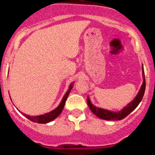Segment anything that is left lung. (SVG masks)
<instances>
[{
	"instance_id": "obj_1",
	"label": "left lung",
	"mask_w": 155,
	"mask_h": 155,
	"mask_svg": "<svg viewBox=\"0 0 155 155\" xmlns=\"http://www.w3.org/2000/svg\"><path fill=\"white\" fill-rule=\"evenodd\" d=\"M142 73H143V84H142L140 89L139 92L137 94V96L134 98L133 101H131L129 104H127V106L121 109L118 112H113V111H109L107 109H104L102 108L95 107L94 105L90 101L89 97L87 98V102L88 105V107L91 109V111L94 113L98 118L102 119L105 120H120L127 117L131 112L134 110L137 107L140 102H141L142 98L143 97V94L145 91V87H146V82H145V77H144V71H143V65H142Z\"/></svg>"
}]
</instances>
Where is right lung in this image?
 <instances>
[{"instance_id": "add662e5", "label": "right lung", "mask_w": 155, "mask_h": 155, "mask_svg": "<svg viewBox=\"0 0 155 155\" xmlns=\"http://www.w3.org/2000/svg\"><path fill=\"white\" fill-rule=\"evenodd\" d=\"M74 83H71V84H70L69 89L68 91L66 92V94H64V96L63 97L62 101L60 103V105H58V107L56 108L55 109L52 110L50 113H47L44 115H40V116H31L29 115L24 114V116L26 117L27 119H28L29 120L32 122H35V123H38V124H47L49 122L53 121V120H55L59 115L61 114V112L63 111V109L64 107V105H65L66 100L68 98V95L70 94V91L72 89L73 87Z\"/></svg>"}]
</instances>
